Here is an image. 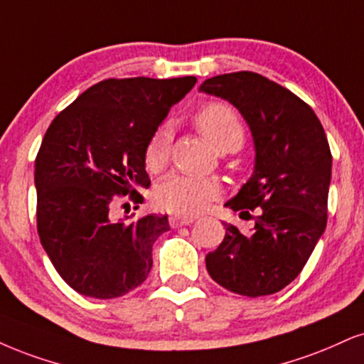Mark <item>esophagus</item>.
I'll list each match as a JSON object with an SVG mask.
<instances>
[{"label": "esophagus", "instance_id": "34e87169", "mask_svg": "<svg viewBox=\"0 0 364 364\" xmlns=\"http://www.w3.org/2000/svg\"><path fill=\"white\" fill-rule=\"evenodd\" d=\"M194 218H181V216H172L170 218V226L172 228H182V226H189V224L194 223Z\"/></svg>", "mask_w": 364, "mask_h": 364}]
</instances>
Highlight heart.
I'll list each match as a JSON object with an SVG mask.
<instances>
[{
    "label": "heart",
    "instance_id": "1",
    "mask_svg": "<svg viewBox=\"0 0 364 364\" xmlns=\"http://www.w3.org/2000/svg\"><path fill=\"white\" fill-rule=\"evenodd\" d=\"M196 124L216 150L241 146L245 129L237 113L226 102H209L196 114ZM170 150V129L160 127L145 150V165L151 172L165 167ZM219 183L214 178L189 173H172L159 183L155 199L161 209L178 216H194L218 199Z\"/></svg>",
    "mask_w": 364,
    "mask_h": 364
}]
</instances>
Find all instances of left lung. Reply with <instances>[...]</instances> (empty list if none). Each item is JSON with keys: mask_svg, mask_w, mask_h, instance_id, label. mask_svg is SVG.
<instances>
[{"mask_svg": "<svg viewBox=\"0 0 364 364\" xmlns=\"http://www.w3.org/2000/svg\"><path fill=\"white\" fill-rule=\"evenodd\" d=\"M199 91L230 101L255 143L253 175L226 203L255 228L243 235L224 223L226 236L205 268L235 294H277L302 272L326 230L333 155L324 128L307 102L248 70L205 79Z\"/></svg>", "mask_w": 364, "mask_h": 364, "instance_id": "obj_1", "label": "left lung"}]
</instances>
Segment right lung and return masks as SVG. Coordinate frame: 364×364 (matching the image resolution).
I'll use <instances>...</instances> for the list:
<instances>
[{
	"mask_svg": "<svg viewBox=\"0 0 364 364\" xmlns=\"http://www.w3.org/2000/svg\"><path fill=\"white\" fill-rule=\"evenodd\" d=\"M196 82L194 75L101 80L45 133L35 160L40 243L79 294L121 297L150 273L151 246L170 230L167 216L127 223L114 218V205L127 196L136 208L143 203L148 141Z\"/></svg>",
	"mask_w": 364,
	"mask_h": 364,
	"instance_id": "obj_1",
	"label": "right lung"
}]
</instances>
